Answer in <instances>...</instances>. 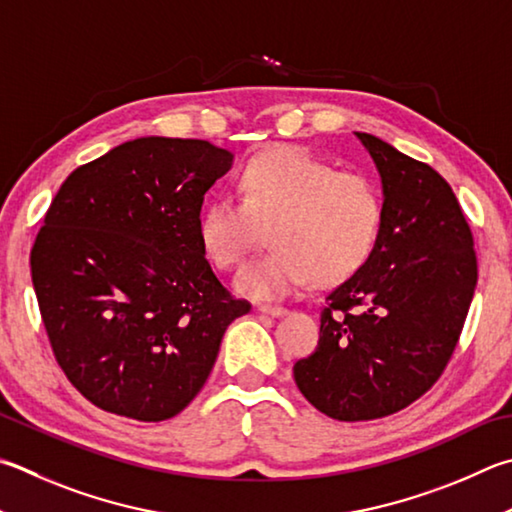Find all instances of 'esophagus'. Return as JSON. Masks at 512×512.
Listing matches in <instances>:
<instances>
[{
    "label": "esophagus",
    "instance_id": "34e87169",
    "mask_svg": "<svg viewBox=\"0 0 512 512\" xmlns=\"http://www.w3.org/2000/svg\"><path fill=\"white\" fill-rule=\"evenodd\" d=\"M257 311L264 315H271V318H282V315H286L284 306H273V304H259Z\"/></svg>",
    "mask_w": 512,
    "mask_h": 512
}]
</instances>
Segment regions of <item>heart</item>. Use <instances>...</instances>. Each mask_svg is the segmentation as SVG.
<instances>
[{"label": "heart", "mask_w": 512, "mask_h": 512, "mask_svg": "<svg viewBox=\"0 0 512 512\" xmlns=\"http://www.w3.org/2000/svg\"><path fill=\"white\" fill-rule=\"evenodd\" d=\"M237 199L219 197L203 210L199 241L212 264L232 271L262 244L273 250L237 277V291L280 300L311 280L347 282L365 268L383 230L385 206L376 183L338 172L300 147H271L250 159Z\"/></svg>", "instance_id": "1"}]
</instances>
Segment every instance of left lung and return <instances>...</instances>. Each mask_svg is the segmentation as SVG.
<instances>
[{"instance_id":"obj_1","label":"left lung","mask_w":512,"mask_h":512,"mask_svg":"<svg viewBox=\"0 0 512 512\" xmlns=\"http://www.w3.org/2000/svg\"><path fill=\"white\" fill-rule=\"evenodd\" d=\"M383 181L374 255L327 295L318 347L293 365L315 410L371 421L412 405L457 347L477 286L475 241L443 176L380 138L360 134Z\"/></svg>"}]
</instances>
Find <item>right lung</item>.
I'll return each mask as SVG.
<instances>
[{"instance_id":"1","label":"right lung","mask_w":512,"mask_h":512,"mask_svg":"<svg viewBox=\"0 0 512 512\" xmlns=\"http://www.w3.org/2000/svg\"><path fill=\"white\" fill-rule=\"evenodd\" d=\"M230 165L208 141L136 138L73 170L46 210L31 250L37 304L55 360L100 410L176 416L250 311L199 241L203 194Z\"/></svg>"}]
</instances>
